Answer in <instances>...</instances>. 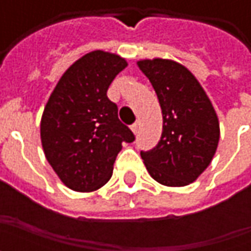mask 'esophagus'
<instances>
[{
	"label": "esophagus",
	"mask_w": 251,
	"mask_h": 251,
	"mask_svg": "<svg viewBox=\"0 0 251 251\" xmlns=\"http://www.w3.org/2000/svg\"><path fill=\"white\" fill-rule=\"evenodd\" d=\"M138 127H140V124H138V122L133 124V125H131V131H133L134 134H137V133H138Z\"/></svg>",
	"instance_id": "obj_1"
}]
</instances>
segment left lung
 <instances>
[{"label": "left lung", "mask_w": 251, "mask_h": 251, "mask_svg": "<svg viewBox=\"0 0 251 251\" xmlns=\"http://www.w3.org/2000/svg\"><path fill=\"white\" fill-rule=\"evenodd\" d=\"M157 94L161 138L141 152L148 172L167 187H184L210 165L219 142V121L210 98L188 68L169 59L137 62Z\"/></svg>", "instance_id": "left-lung-1"}]
</instances>
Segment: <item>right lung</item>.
I'll return each mask as SVG.
<instances>
[{
    "mask_svg": "<svg viewBox=\"0 0 251 251\" xmlns=\"http://www.w3.org/2000/svg\"><path fill=\"white\" fill-rule=\"evenodd\" d=\"M126 66L120 55L88 52L68 67L44 107V154L72 191L93 192L103 187L122 142L134 141V134L118 118L117 104L107 98L109 86Z\"/></svg>",
    "mask_w": 251,
    "mask_h": 251,
    "instance_id": "add662e5",
    "label": "right lung"
}]
</instances>
